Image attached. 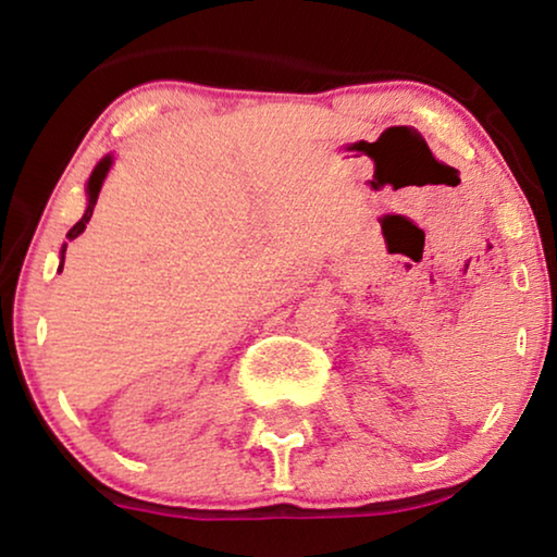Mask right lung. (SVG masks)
Here are the masks:
<instances>
[{
    "label": "right lung",
    "instance_id": "obj_1",
    "mask_svg": "<svg viewBox=\"0 0 557 557\" xmlns=\"http://www.w3.org/2000/svg\"><path fill=\"white\" fill-rule=\"evenodd\" d=\"M111 165H114V154H103V158L96 162L94 173H91V177H88V183H86V201H88L86 203V211H84V216H81L78 224L73 226L69 234H65V236H69V239H76L78 234H84L86 224H88V221H91L94 206H96V201H99L101 185H103V181H107ZM65 247H69V244H63V247H61V270H63V262H65Z\"/></svg>",
    "mask_w": 557,
    "mask_h": 557
}]
</instances>
